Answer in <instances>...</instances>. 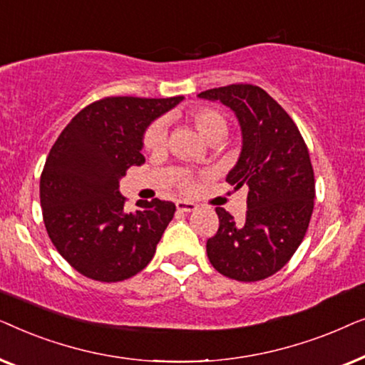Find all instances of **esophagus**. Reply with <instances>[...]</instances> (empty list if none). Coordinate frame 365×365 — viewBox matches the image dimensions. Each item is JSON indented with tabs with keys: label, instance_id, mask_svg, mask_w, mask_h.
Segmentation results:
<instances>
[{
	"label": "esophagus",
	"instance_id": "1",
	"mask_svg": "<svg viewBox=\"0 0 365 365\" xmlns=\"http://www.w3.org/2000/svg\"><path fill=\"white\" fill-rule=\"evenodd\" d=\"M176 207L179 212H192L197 209V204L191 201H181V199H179V201H176Z\"/></svg>",
	"mask_w": 365,
	"mask_h": 365
}]
</instances>
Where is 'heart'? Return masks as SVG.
Listing matches in <instances>:
<instances>
[{"mask_svg": "<svg viewBox=\"0 0 365 365\" xmlns=\"http://www.w3.org/2000/svg\"><path fill=\"white\" fill-rule=\"evenodd\" d=\"M189 121L207 143L221 141L227 133L226 118L212 108L194 109L189 116ZM164 139H166V129H164L163 121L153 123L144 134V148L149 151H158L164 146Z\"/></svg>", "mask_w": 365, "mask_h": 365, "instance_id": "1", "label": "heart"}]
</instances>
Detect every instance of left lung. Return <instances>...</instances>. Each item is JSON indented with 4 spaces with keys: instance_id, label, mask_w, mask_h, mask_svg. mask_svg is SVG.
Wrapping results in <instances>:
<instances>
[{
    "instance_id": "1",
    "label": "left lung",
    "mask_w": 365,
    "mask_h": 365,
    "mask_svg": "<svg viewBox=\"0 0 365 365\" xmlns=\"http://www.w3.org/2000/svg\"><path fill=\"white\" fill-rule=\"evenodd\" d=\"M197 96L236 114L242 146L226 181L247 191L242 222L216 207L219 229L207 239V257L222 276L261 281L286 266L306 236L316 196L307 146L291 116L259 86L229 84Z\"/></svg>"
}]
</instances>
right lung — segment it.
<instances>
[{
  "instance_id": "add662e5",
  "label": "right lung",
  "mask_w": 365,
  "mask_h": 365,
  "mask_svg": "<svg viewBox=\"0 0 365 365\" xmlns=\"http://www.w3.org/2000/svg\"><path fill=\"white\" fill-rule=\"evenodd\" d=\"M182 99L104 98L81 109L53 144L39 181L44 226L83 276L118 282L151 262L176 206L153 199L126 212L119 179L144 163L143 139L151 123Z\"/></svg>"
}]
</instances>
